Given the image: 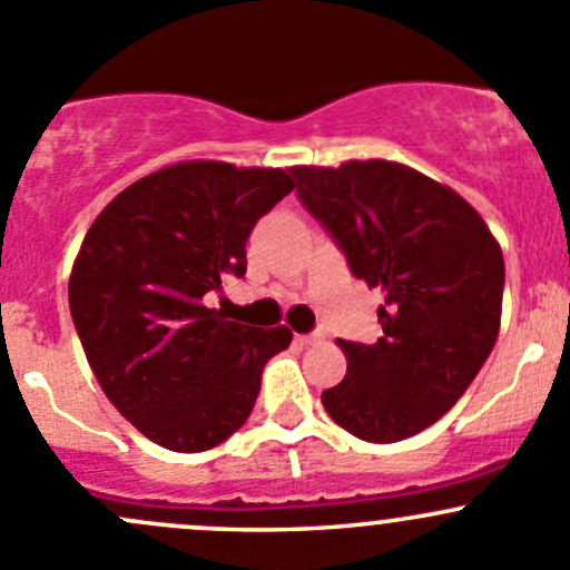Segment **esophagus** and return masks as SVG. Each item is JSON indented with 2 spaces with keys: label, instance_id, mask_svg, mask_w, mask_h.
<instances>
[{
  "label": "esophagus",
  "instance_id": "obj_1",
  "mask_svg": "<svg viewBox=\"0 0 570 570\" xmlns=\"http://www.w3.org/2000/svg\"><path fill=\"white\" fill-rule=\"evenodd\" d=\"M322 338H325V333H322V331H314L308 335H297V341H301V344H320Z\"/></svg>",
  "mask_w": 570,
  "mask_h": 570
}]
</instances>
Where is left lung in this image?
<instances>
[{"mask_svg":"<svg viewBox=\"0 0 570 570\" xmlns=\"http://www.w3.org/2000/svg\"><path fill=\"white\" fill-rule=\"evenodd\" d=\"M297 196L385 292L376 344L338 341L346 376L327 415L365 442H399L440 421L500 333L505 262L487 220L453 188L395 160L292 166Z\"/></svg>","mask_w":570,"mask_h":570,"instance_id":"8db88e82","label":"left lung"}]
</instances>
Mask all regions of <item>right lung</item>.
Instances as JSON below:
<instances>
[{
	"label": "right lung",
	"instance_id": "add662e5",
	"mask_svg": "<svg viewBox=\"0 0 570 570\" xmlns=\"http://www.w3.org/2000/svg\"><path fill=\"white\" fill-rule=\"evenodd\" d=\"M295 179L183 160L136 179L95 218L70 269V316L106 399L155 445L215 448L248 421L286 325L232 322L205 297L245 275V239Z\"/></svg>",
	"mask_w": 570,
	"mask_h": 570
}]
</instances>
